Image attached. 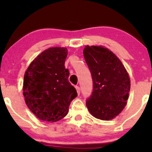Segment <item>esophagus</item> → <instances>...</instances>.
I'll return each mask as SVG.
<instances>
[{"label":"esophagus","instance_id":"esophagus-1","mask_svg":"<svg viewBox=\"0 0 152 152\" xmlns=\"http://www.w3.org/2000/svg\"><path fill=\"white\" fill-rule=\"evenodd\" d=\"M76 90H77V93H78V95H79V94H80V87H79V86H76Z\"/></svg>","mask_w":152,"mask_h":152}]
</instances>
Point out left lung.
Wrapping results in <instances>:
<instances>
[{
  "label": "left lung",
  "mask_w": 152,
  "mask_h": 152,
  "mask_svg": "<svg viewBox=\"0 0 152 152\" xmlns=\"http://www.w3.org/2000/svg\"><path fill=\"white\" fill-rule=\"evenodd\" d=\"M84 56L93 79V92L86 101L92 115L111 120L123 110L129 97L130 80L120 59L101 46H86Z\"/></svg>",
  "instance_id": "obj_1"
}]
</instances>
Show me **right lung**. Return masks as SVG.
Returning <instances> with one entry per match:
<instances>
[{
    "instance_id": "add662e5",
    "label": "right lung",
    "mask_w": 152,
    "mask_h": 152,
    "mask_svg": "<svg viewBox=\"0 0 152 152\" xmlns=\"http://www.w3.org/2000/svg\"><path fill=\"white\" fill-rule=\"evenodd\" d=\"M65 48H50L30 64L26 71L23 96L29 110L39 119L55 122L65 117L77 96L65 67Z\"/></svg>"
}]
</instances>
